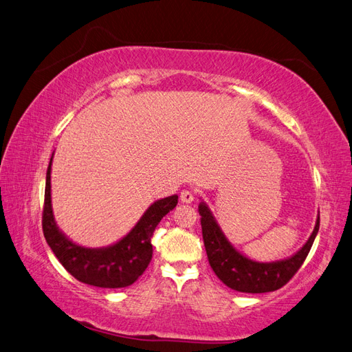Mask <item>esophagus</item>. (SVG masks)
Masks as SVG:
<instances>
[{
    "mask_svg": "<svg viewBox=\"0 0 352 352\" xmlns=\"http://www.w3.org/2000/svg\"><path fill=\"white\" fill-rule=\"evenodd\" d=\"M179 199H182L183 204H192L195 200V193L190 192V190H183L182 195H179Z\"/></svg>",
    "mask_w": 352,
    "mask_h": 352,
    "instance_id": "esophagus-1",
    "label": "esophagus"
}]
</instances>
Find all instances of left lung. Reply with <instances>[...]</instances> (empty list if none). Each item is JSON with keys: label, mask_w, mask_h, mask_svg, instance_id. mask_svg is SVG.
<instances>
[{"label": "left lung", "mask_w": 352, "mask_h": 352, "mask_svg": "<svg viewBox=\"0 0 352 352\" xmlns=\"http://www.w3.org/2000/svg\"><path fill=\"white\" fill-rule=\"evenodd\" d=\"M199 215L210 268L226 286L245 294L273 292V290L285 286L304 264L320 227L318 212L313 233L298 252L285 259L273 261V263H258V261L239 252L228 242L212 210L204 200L199 204Z\"/></svg>", "instance_id": "left-lung-1"}]
</instances>
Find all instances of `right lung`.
I'll list each match as a JSON object with an SVG mask.
<instances>
[{
  "mask_svg": "<svg viewBox=\"0 0 352 352\" xmlns=\"http://www.w3.org/2000/svg\"><path fill=\"white\" fill-rule=\"evenodd\" d=\"M54 156V153H53ZM45 178L43 230L48 246L70 274L79 282L97 287L118 289L133 285L144 273L153 246L150 239L156 226L178 204V196L159 199L150 205L131 232L116 243L104 248H85L72 242L58 228L52 206V164Z\"/></svg>",
  "mask_w": 352,
  "mask_h": 352,
  "instance_id": "obj_1",
  "label": "right lung"
}]
</instances>
